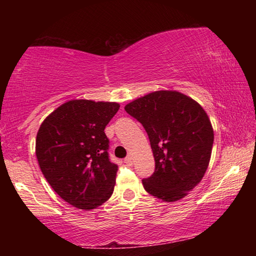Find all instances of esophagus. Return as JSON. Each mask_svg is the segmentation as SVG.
I'll return each instance as SVG.
<instances>
[{
	"instance_id": "34e87169",
	"label": "esophagus",
	"mask_w": 256,
	"mask_h": 256,
	"mask_svg": "<svg viewBox=\"0 0 256 256\" xmlns=\"http://www.w3.org/2000/svg\"><path fill=\"white\" fill-rule=\"evenodd\" d=\"M124 162L128 164H132V157H131V156H128V157L124 159Z\"/></svg>"
}]
</instances>
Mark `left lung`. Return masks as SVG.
<instances>
[{
	"label": "left lung",
	"mask_w": 256,
	"mask_h": 256,
	"mask_svg": "<svg viewBox=\"0 0 256 256\" xmlns=\"http://www.w3.org/2000/svg\"><path fill=\"white\" fill-rule=\"evenodd\" d=\"M124 110L149 136L154 175L144 190L164 202H176L202 180L209 166L214 128L198 102L176 90H159L134 99Z\"/></svg>",
	"instance_id": "left-lung-1"
}]
</instances>
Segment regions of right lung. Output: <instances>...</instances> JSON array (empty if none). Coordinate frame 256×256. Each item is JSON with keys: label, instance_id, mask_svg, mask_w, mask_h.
<instances>
[{"label": "right lung", "instance_id": "right-lung-1", "mask_svg": "<svg viewBox=\"0 0 256 256\" xmlns=\"http://www.w3.org/2000/svg\"><path fill=\"white\" fill-rule=\"evenodd\" d=\"M118 110V102L72 99L52 112L38 130L40 170L52 188L76 209H96L114 192L118 166L108 159L104 130Z\"/></svg>", "mask_w": 256, "mask_h": 256}]
</instances>
